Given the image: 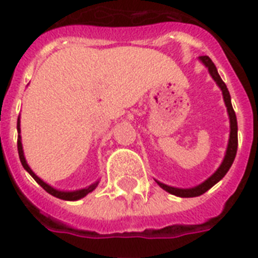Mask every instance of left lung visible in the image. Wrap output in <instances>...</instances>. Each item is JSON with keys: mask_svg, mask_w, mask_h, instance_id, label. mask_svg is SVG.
Wrapping results in <instances>:
<instances>
[{"mask_svg": "<svg viewBox=\"0 0 258 258\" xmlns=\"http://www.w3.org/2000/svg\"><path fill=\"white\" fill-rule=\"evenodd\" d=\"M200 61L204 64L206 68H208L209 74L213 78V80L217 83V86L220 87L221 91H222V96H224L225 105H226V109H228V115H229V121H230V135H229V142H228V147H226V153H225L224 161L220 165V167L216 170V172L210 175L208 179L202 182L198 186H194V187L190 188H179V187H172V186H169V184H165L157 180V183L161 186L163 190H166L167 192L172 194V196L176 197H182V198H191V197H198L202 196L204 192H206L209 188H212L217 182H220L225 175L226 172L229 171V169L232 167L233 162H234V158H236L237 154V146H238V137H237V117L236 112L232 107V100H230V93H229L228 88H226V84L222 82V79L218 75V71H217L214 62L208 57V56H200Z\"/></svg>", "mask_w": 258, "mask_h": 258, "instance_id": "left-lung-1", "label": "left lung"}]
</instances>
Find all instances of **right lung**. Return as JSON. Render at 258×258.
<instances>
[{"instance_id": "obj_1", "label": "right lung", "mask_w": 258, "mask_h": 258, "mask_svg": "<svg viewBox=\"0 0 258 258\" xmlns=\"http://www.w3.org/2000/svg\"><path fill=\"white\" fill-rule=\"evenodd\" d=\"M17 131H18V139H17V149H18V155H20V161H21V165L22 167L26 170V171L29 172L30 175L33 176V179L37 182L40 186H41L46 192H49L50 196L56 197V198H60V200H64V201H78L80 198H84L87 194H89L91 191H93L95 188L97 187V184H99V180H96L95 183L89 184L88 187H84V188H80V190H74V191H64V190H57V188L52 187L50 184H48L46 182L41 179V178H38L36 174L33 172V170L30 169L29 165L26 163V159L24 157V150H22V143H21V128H20V116L17 119Z\"/></svg>"}]
</instances>
